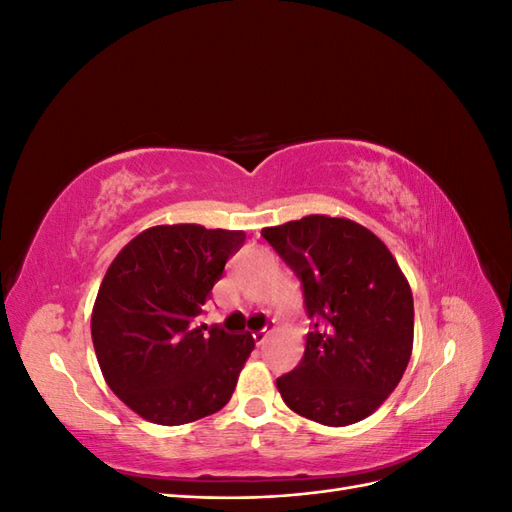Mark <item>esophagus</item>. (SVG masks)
I'll return each mask as SVG.
<instances>
[{"label":"esophagus","mask_w":512,"mask_h":512,"mask_svg":"<svg viewBox=\"0 0 512 512\" xmlns=\"http://www.w3.org/2000/svg\"><path fill=\"white\" fill-rule=\"evenodd\" d=\"M254 342H256V346H260V344H265V339L269 337V329L265 327V329H260V331H256L254 335Z\"/></svg>","instance_id":"1"}]
</instances>
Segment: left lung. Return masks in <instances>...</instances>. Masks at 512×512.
Here are the masks:
<instances>
[{
	"mask_svg": "<svg viewBox=\"0 0 512 512\" xmlns=\"http://www.w3.org/2000/svg\"><path fill=\"white\" fill-rule=\"evenodd\" d=\"M262 237L301 280L314 329L290 374L277 378L284 404L329 427L376 412L408 367L412 290L374 232L346 218L307 215L262 228Z\"/></svg>",
	"mask_w": 512,
	"mask_h": 512,
	"instance_id": "left-lung-1",
	"label": "left lung"
}]
</instances>
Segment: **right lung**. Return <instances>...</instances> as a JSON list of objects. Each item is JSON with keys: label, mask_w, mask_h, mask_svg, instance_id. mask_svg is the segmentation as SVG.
<instances>
[{"label": "right lung", "mask_w": 512, "mask_h": 512, "mask_svg": "<svg viewBox=\"0 0 512 512\" xmlns=\"http://www.w3.org/2000/svg\"><path fill=\"white\" fill-rule=\"evenodd\" d=\"M243 230L153 226L115 256L100 284L91 339L111 391L145 421L185 425L222 410L250 333L196 324Z\"/></svg>", "instance_id": "right-lung-1"}]
</instances>
